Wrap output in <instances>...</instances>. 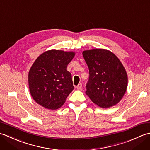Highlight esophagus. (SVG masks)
<instances>
[{
  "mask_svg": "<svg viewBox=\"0 0 150 150\" xmlns=\"http://www.w3.org/2000/svg\"><path fill=\"white\" fill-rule=\"evenodd\" d=\"M76 88L77 89V90H81L82 89V84L81 83H79L77 86H76Z\"/></svg>",
  "mask_w": 150,
  "mask_h": 150,
  "instance_id": "1",
  "label": "esophagus"
}]
</instances>
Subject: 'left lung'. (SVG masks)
<instances>
[{"label":"left lung","instance_id":"left-lung-1","mask_svg":"<svg viewBox=\"0 0 150 150\" xmlns=\"http://www.w3.org/2000/svg\"><path fill=\"white\" fill-rule=\"evenodd\" d=\"M82 55L90 73L86 94L100 108L119 103L126 91L128 75L118 57L104 49L86 50Z\"/></svg>","mask_w":150,"mask_h":150}]
</instances>
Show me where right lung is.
Wrapping results in <instances>:
<instances>
[{
  "label": "right lung",
  "instance_id": "1",
  "mask_svg": "<svg viewBox=\"0 0 150 150\" xmlns=\"http://www.w3.org/2000/svg\"><path fill=\"white\" fill-rule=\"evenodd\" d=\"M75 55L73 52L51 50L35 60L28 74V84L37 103L50 110L64 104L74 89L71 74L66 68Z\"/></svg>",
  "mask_w": 150,
  "mask_h": 150
}]
</instances>
